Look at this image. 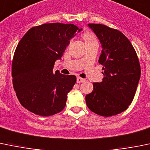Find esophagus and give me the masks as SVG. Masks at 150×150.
Returning a JSON list of instances; mask_svg holds the SVG:
<instances>
[{"instance_id": "obj_1", "label": "esophagus", "mask_w": 150, "mask_h": 150, "mask_svg": "<svg viewBox=\"0 0 150 150\" xmlns=\"http://www.w3.org/2000/svg\"><path fill=\"white\" fill-rule=\"evenodd\" d=\"M85 81V79H84L81 78V77H77V79H76L77 83H81V82H83V81Z\"/></svg>"}]
</instances>
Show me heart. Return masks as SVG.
Here are the masks:
<instances>
[{"mask_svg": "<svg viewBox=\"0 0 150 150\" xmlns=\"http://www.w3.org/2000/svg\"><path fill=\"white\" fill-rule=\"evenodd\" d=\"M82 38H84V40H85L86 44H89V43L98 41L95 34L92 33V32H89V31H86V32H84V33L82 34Z\"/></svg>", "mask_w": 150, "mask_h": 150, "instance_id": "obj_1", "label": "heart"}]
</instances>
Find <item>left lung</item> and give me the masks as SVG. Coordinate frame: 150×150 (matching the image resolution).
I'll return each instance as SVG.
<instances>
[{"instance_id":"8db88e82","label":"left lung","mask_w":150,"mask_h":150,"mask_svg":"<svg viewBox=\"0 0 150 150\" xmlns=\"http://www.w3.org/2000/svg\"><path fill=\"white\" fill-rule=\"evenodd\" d=\"M102 44L98 62L103 66L102 82L93 83L86 95L88 108L105 117L126 110L135 95L141 75L139 61L131 42L118 29L102 24H89Z\"/></svg>"}]
</instances>
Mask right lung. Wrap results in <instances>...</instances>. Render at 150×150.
Segmentation results:
<instances>
[{
	"mask_svg": "<svg viewBox=\"0 0 150 150\" xmlns=\"http://www.w3.org/2000/svg\"><path fill=\"white\" fill-rule=\"evenodd\" d=\"M81 30L73 24H43L31 28L19 41L11 76L18 101L27 110L50 116L64 110L76 77L58 71L54 73L52 69L69 40Z\"/></svg>",
	"mask_w": 150,
	"mask_h": 150,
	"instance_id": "add662e5",
	"label": "right lung"
}]
</instances>
